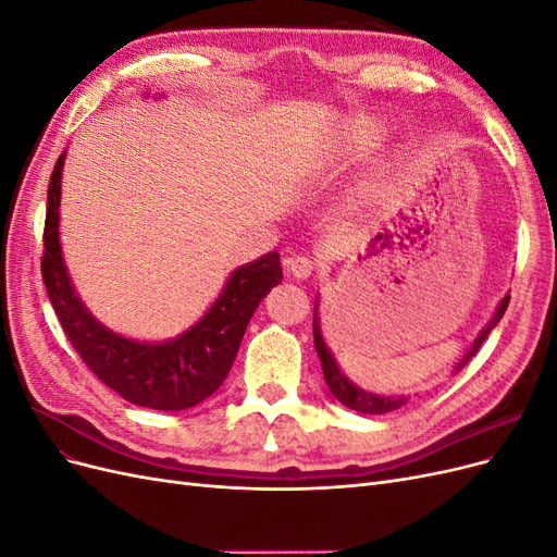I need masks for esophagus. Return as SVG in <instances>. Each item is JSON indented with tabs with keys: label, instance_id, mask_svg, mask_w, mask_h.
<instances>
[{
	"label": "esophagus",
	"instance_id": "obj_1",
	"mask_svg": "<svg viewBox=\"0 0 557 557\" xmlns=\"http://www.w3.org/2000/svg\"><path fill=\"white\" fill-rule=\"evenodd\" d=\"M285 269H288L295 278H309L315 272V262L307 256H297L285 260Z\"/></svg>",
	"mask_w": 557,
	"mask_h": 557
}]
</instances>
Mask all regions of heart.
<instances>
[{
	"label": "heart",
	"instance_id": "1",
	"mask_svg": "<svg viewBox=\"0 0 557 557\" xmlns=\"http://www.w3.org/2000/svg\"><path fill=\"white\" fill-rule=\"evenodd\" d=\"M383 137V125L379 121H372V117H358L356 123L350 125L348 137H346V148L352 156H364L379 146Z\"/></svg>",
	"mask_w": 557,
	"mask_h": 557
}]
</instances>
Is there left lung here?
I'll list each match as a JSON object with an SVG mask.
<instances>
[{
    "label": "left lung",
    "mask_w": 557,
    "mask_h": 557,
    "mask_svg": "<svg viewBox=\"0 0 557 557\" xmlns=\"http://www.w3.org/2000/svg\"><path fill=\"white\" fill-rule=\"evenodd\" d=\"M509 295H504L497 311L493 313V318L487 320V325L479 332V336L474 339V344H471V348L467 350V356L458 362V367H455V372H460V369L476 356V350L481 348V344L487 339V334H491L497 323L502 320L504 311H507L509 307ZM313 344H315V350H318V358H320V367H323V374H325V381H327V387L332 391V395L339 399L344 407L358 411V413H387V411H395L399 407H404L407 404V397H385V395H374V393H367L362 391V387H358L356 383H350L348 376H344V372L339 369V364H336L334 356L330 352L325 339H323V332H320V318H318V297H315V305H313Z\"/></svg>",
    "instance_id": "1"
}]
</instances>
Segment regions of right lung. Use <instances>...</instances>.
<instances>
[{
    "instance_id": "right-lung-1",
    "label": "right lung",
    "mask_w": 557,
    "mask_h": 557,
    "mask_svg": "<svg viewBox=\"0 0 557 557\" xmlns=\"http://www.w3.org/2000/svg\"><path fill=\"white\" fill-rule=\"evenodd\" d=\"M64 153L48 183L41 276L60 325L92 374L123 399L158 411H183L211 397L227 379L244 332L267 293L281 283L278 252L242 264L193 327L166 342H134L115 334L83 305L60 248Z\"/></svg>"
}]
</instances>
